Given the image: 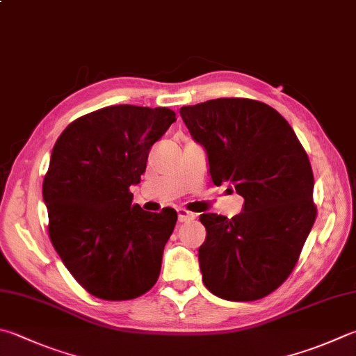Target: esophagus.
<instances>
[{"label": "esophagus", "mask_w": 356, "mask_h": 356, "mask_svg": "<svg viewBox=\"0 0 356 356\" xmlns=\"http://www.w3.org/2000/svg\"><path fill=\"white\" fill-rule=\"evenodd\" d=\"M193 218H195V213H193V212L183 209V207L178 209V220L181 221V223H189V221H192Z\"/></svg>", "instance_id": "obj_1"}]
</instances>
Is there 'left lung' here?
<instances>
[{
	"mask_svg": "<svg viewBox=\"0 0 356 356\" xmlns=\"http://www.w3.org/2000/svg\"><path fill=\"white\" fill-rule=\"evenodd\" d=\"M179 115L204 147L212 183H227L245 198L232 218L201 213L203 282L226 300L265 298L294 270L316 220L304 147L290 124L259 100L212 99L181 106Z\"/></svg>",
	"mask_w": 356,
	"mask_h": 356,
	"instance_id": "left-lung-1",
	"label": "left lung"
}]
</instances>
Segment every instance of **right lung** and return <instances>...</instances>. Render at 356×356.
<instances>
[{
    "label": "right lung",
    "mask_w": 356,
    "mask_h": 356,
    "mask_svg": "<svg viewBox=\"0 0 356 356\" xmlns=\"http://www.w3.org/2000/svg\"><path fill=\"white\" fill-rule=\"evenodd\" d=\"M175 111L113 105L71 122L43 179L49 238L72 277L92 296L129 300L156 284L177 211L133 204L130 186Z\"/></svg>",
    "instance_id": "obj_1"
}]
</instances>
